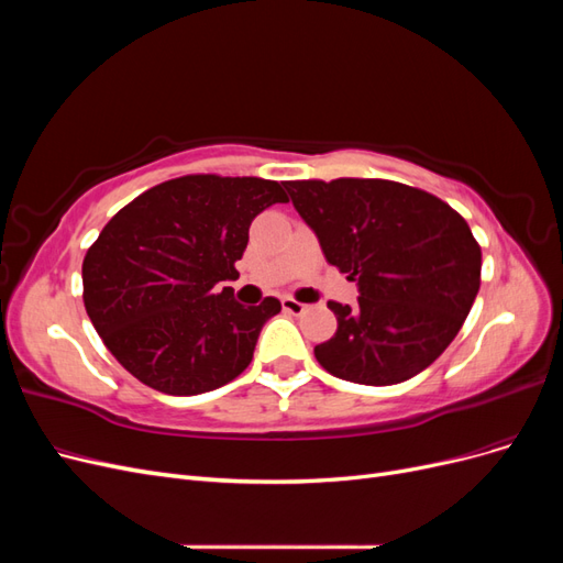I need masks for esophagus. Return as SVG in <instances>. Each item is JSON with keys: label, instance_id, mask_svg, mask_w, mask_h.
I'll use <instances>...</instances> for the list:
<instances>
[{"label": "esophagus", "instance_id": "34e87169", "mask_svg": "<svg viewBox=\"0 0 563 563\" xmlns=\"http://www.w3.org/2000/svg\"><path fill=\"white\" fill-rule=\"evenodd\" d=\"M282 308L286 310V312H291V314H302L305 310H308V305L305 302H298V300H294V298H282Z\"/></svg>", "mask_w": 563, "mask_h": 563}]
</instances>
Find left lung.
Returning a JSON list of instances; mask_svg holds the SVG:
<instances>
[{
    "mask_svg": "<svg viewBox=\"0 0 563 563\" xmlns=\"http://www.w3.org/2000/svg\"><path fill=\"white\" fill-rule=\"evenodd\" d=\"M327 261L356 282L354 308L329 302L338 331L317 362L360 385H397L444 352L482 284L465 218L418 187L380 178L286 180Z\"/></svg>",
    "mask_w": 563,
    "mask_h": 563,
    "instance_id": "8db88e82",
    "label": "left lung"
}]
</instances>
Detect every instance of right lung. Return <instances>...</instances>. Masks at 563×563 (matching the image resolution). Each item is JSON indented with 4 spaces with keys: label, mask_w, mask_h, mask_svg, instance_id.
Instances as JSON below:
<instances>
[{
    "label": "right lung",
    "mask_w": 563,
    "mask_h": 563,
    "mask_svg": "<svg viewBox=\"0 0 563 563\" xmlns=\"http://www.w3.org/2000/svg\"><path fill=\"white\" fill-rule=\"evenodd\" d=\"M284 201L277 180L197 174L150 187L112 216L84 255V308L133 378L192 397L251 364L282 302L244 308L220 284L240 277L251 220Z\"/></svg>",
    "instance_id": "1"
}]
</instances>
